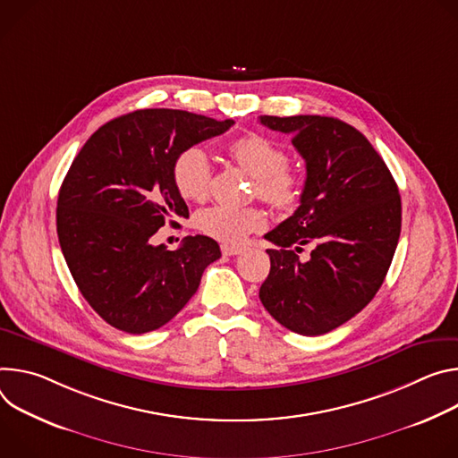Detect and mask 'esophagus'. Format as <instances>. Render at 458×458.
Listing matches in <instances>:
<instances>
[{
	"label": "esophagus",
	"instance_id": "esophagus-1",
	"mask_svg": "<svg viewBox=\"0 0 458 458\" xmlns=\"http://www.w3.org/2000/svg\"><path fill=\"white\" fill-rule=\"evenodd\" d=\"M243 249L242 247H236V245H222V252L225 257H236V255H240Z\"/></svg>",
	"mask_w": 458,
	"mask_h": 458
}]
</instances>
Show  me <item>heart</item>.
I'll use <instances>...</instances> for the list:
<instances>
[{"instance_id":"b5f03b06","label":"heart","mask_w":458,"mask_h":458,"mask_svg":"<svg viewBox=\"0 0 458 458\" xmlns=\"http://www.w3.org/2000/svg\"><path fill=\"white\" fill-rule=\"evenodd\" d=\"M227 152L242 169L257 178L255 192L273 209L291 211L298 206L303 192V178L287 165L289 157L282 145L262 134L249 132L236 138L227 147ZM173 182L185 199H208L211 192V162L208 152L198 145L183 148L173 162ZM262 224L264 215L257 208L222 203L198 215V227L208 236L225 243L242 242L249 233L260 229Z\"/></svg>"}]
</instances>
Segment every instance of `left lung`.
<instances>
[{
  "label": "left lung",
  "instance_id": "obj_1",
  "mask_svg": "<svg viewBox=\"0 0 458 458\" xmlns=\"http://www.w3.org/2000/svg\"><path fill=\"white\" fill-rule=\"evenodd\" d=\"M291 134L306 160L293 216L266 234L271 271L260 287L269 315L298 335L318 336L360 313L380 289L402 225L398 187L368 138L327 116H260ZM303 244L314 250L299 259Z\"/></svg>",
  "mask_w": 458,
  "mask_h": 458
}]
</instances>
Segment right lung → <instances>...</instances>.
<instances>
[{
    "label": "right lung",
    "mask_w": 458,
    "mask_h": 458,
    "mask_svg": "<svg viewBox=\"0 0 458 458\" xmlns=\"http://www.w3.org/2000/svg\"><path fill=\"white\" fill-rule=\"evenodd\" d=\"M233 123L141 109L101 125L78 152L58 194V238L80 293L113 327L141 335L165 326L222 257L209 236H189L176 250L152 236L189 218L173 182L174 158Z\"/></svg>",
    "instance_id": "obj_1"
}]
</instances>
